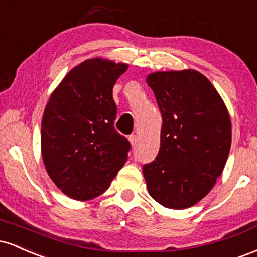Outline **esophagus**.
Here are the masks:
<instances>
[{
	"mask_svg": "<svg viewBox=\"0 0 257 257\" xmlns=\"http://www.w3.org/2000/svg\"><path fill=\"white\" fill-rule=\"evenodd\" d=\"M129 141H131L132 146H135L138 144V137L135 134H132L129 135Z\"/></svg>",
	"mask_w": 257,
	"mask_h": 257,
	"instance_id": "obj_1",
	"label": "esophagus"
}]
</instances>
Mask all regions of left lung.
<instances>
[{"instance_id": "left-lung-1", "label": "left lung", "mask_w": 257, "mask_h": 257, "mask_svg": "<svg viewBox=\"0 0 257 257\" xmlns=\"http://www.w3.org/2000/svg\"><path fill=\"white\" fill-rule=\"evenodd\" d=\"M147 84L162 113L161 147L143 167L150 196L169 209H186L210 192L231 149L225 102L196 70L153 72Z\"/></svg>"}]
</instances>
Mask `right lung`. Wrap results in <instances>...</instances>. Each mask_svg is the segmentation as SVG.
Segmentation results:
<instances>
[{
  "instance_id": "1",
  "label": "right lung",
  "mask_w": 257,
  "mask_h": 257,
  "mask_svg": "<svg viewBox=\"0 0 257 257\" xmlns=\"http://www.w3.org/2000/svg\"><path fill=\"white\" fill-rule=\"evenodd\" d=\"M128 65L88 59L67 73L44 108L41 150L52 181L70 198L105 192L124 166L131 143L114 129L112 89Z\"/></svg>"
}]
</instances>
